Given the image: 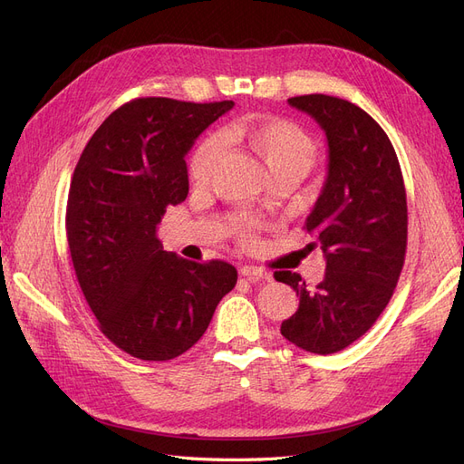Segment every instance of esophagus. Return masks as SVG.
<instances>
[{
    "label": "esophagus",
    "instance_id": "obj_1",
    "mask_svg": "<svg viewBox=\"0 0 464 464\" xmlns=\"http://www.w3.org/2000/svg\"><path fill=\"white\" fill-rule=\"evenodd\" d=\"M240 275L247 276V278H257V280H271L269 273L259 269V266H251V265L240 266Z\"/></svg>",
    "mask_w": 464,
    "mask_h": 464
}]
</instances>
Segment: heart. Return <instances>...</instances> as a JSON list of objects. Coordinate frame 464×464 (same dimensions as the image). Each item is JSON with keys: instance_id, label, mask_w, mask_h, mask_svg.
<instances>
[{"instance_id": "obj_1", "label": "heart", "mask_w": 464, "mask_h": 464, "mask_svg": "<svg viewBox=\"0 0 464 464\" xmlns=\"http://www.w3.org/2000/svg\"><path fill=\"white\" fill-rule=\"evenodd\" d=\"M224 143L247 147L266 166L273 178L296 179L310 170L317 157V141L296 121L285 118L257 116L230 123L220 133ZM222 159V142L210 135L195 147L188 162V176L193 186H205L213 179ZM232 234L237 242L251 246L256 242V220L247 217L232 218Z\"/></svg>"}]
</instances>
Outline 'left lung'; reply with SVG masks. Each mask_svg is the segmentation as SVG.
I'll return each instance as SVG.
<instances>
[{
	"instance_id": "8db88e82",
	"label": "left lung",
	"mask_w": 464,
	"mask_h": 464,
	"mask_svg": "<svg viewBox=\"0 0 464 464\" xmlns=\"http://www.w3.org/2000/svg\"><path fill=\"white\" fill-rule=\"evenodd\" d=\"M288 104L327 135V181L304 227L317 237L327 271L314 288L298 273H275L300 296L280 333L307 353L333 354L358 341L395 292L409 234L406 191L397 152L368 111L327 94Z\"/></svg>"
}]
</instances>
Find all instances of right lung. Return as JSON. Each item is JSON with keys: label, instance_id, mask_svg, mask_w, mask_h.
Segmentation results:
<instances>
[{"label": "right lung", "instance_id": "add662e5", "mask_svg": "<svg viewBox=\"0 0 464 464\" xmlns=\"http://www.w3.org/2000/svg\"><path fill=\"white\" fill-rule=\"evenodd\" d=\"M232 106L135 98L102 121L75 166L65 210L75 276L98 329L133 358L184 354L236 286L230 263L181 259L157 237L166 207L188 198L186 152Z\"/></svg>", "mask_w": 464, "mask_h": 464}]
</instances>
